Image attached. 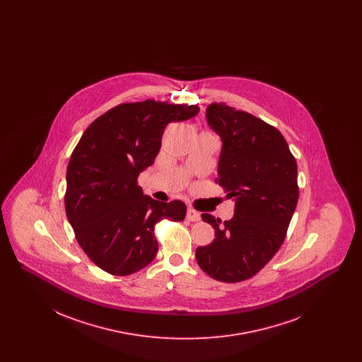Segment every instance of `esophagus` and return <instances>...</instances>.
Wrapping results in <instances>:
<instances>
[{
  "label": "esophagus",
  "mask_w": 362,
  "mask_h": 362,
  "mask_svg": "<svg viewBox=\"0 0 362 362\" xmlns=\"http://www.w3.org/2000/svg\"><path fill=\"white\" fill-rule=\"evenodd\" d=\"M186 217H187L189 221H192V223L201 220V214L197 210H194V209H187V216Z\"/></svg>",
  "instance_id": "34e87169"
}]
</instances>
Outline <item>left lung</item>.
I'll return each instance as SVG.
<instances>
[{"mask_svg":"<svg viewBox=\"0 0 362 362\" xmlns=\"http://www.w3.org/2000/svg\"><path fill=\"white\" fill-rule=\"evenodd\" d=\"M209 127L221 138L217 182L235 202L221 223L204 213L216 239L195 251L199 267L217 281L255 276L284 243L298 199L297 164L276 127L224 103L209 104Z\"/></svg>","mask_w":362,"mask_h":362,"instance_id":"1","label":"left lung"}]
</instances>
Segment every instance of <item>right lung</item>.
Segmentation results:
<instances>
[{
  "instance_id": "add662e5",
  "label": "right lung",
  "mask_w": 362,
  "mask_h": 362,
  "mask_svg": "<svg viewBox=\"0 0 362 362\" xmlns=\"http://www.w3.org/2000/svg\"><path fill=\"white\" fill-rule=\"evenodd\" d=\"M198 105H117L89 124L70 156L65 209L76 239L89 259L114 276H129L155 259L156 224L183 221L182 201L160 202L137 185L155 163L170 122L187 121Z\"/></svg>"
}]
</instances>
